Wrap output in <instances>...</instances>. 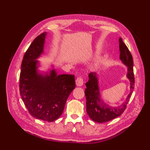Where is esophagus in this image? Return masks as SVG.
<instances>
[{
    "label": "esophagus",
    "instance_id": "1",
    "mask_svg": "<svg viewBox=\"0 0 150 150\" xmlns=\"http://www.w3.org/2000/svg\"><path fill=\"white\" fill-rule=\"evenodd\" d=\"M75 82H76V85H77V86H81L83 85V83H84L83 79H82L81 77H77V79H76Z\"/></svg>",
    "mask_w": 150,
    "mask_h": 150
}]
</instances>
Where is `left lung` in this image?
<instances>
[{"label":"left lung","mask_w":150,"mask_h":150,"mask_svg":"<svg viewBox=\"0 0 150 150\" xmlns=\"http://www.w3.org/2000/svg\"><path fill=\"white\" fill-rule=\"evenodd\" d=\"M120 59L128 67L126 77L130 82V93L126 100L119 106L112 107L104 103L101 100L97 74L95 72L89 73V80L86 83L85 95L86 97V111L91 119L95 122L103 123L120 116L126 110L134 89L135 77L133 74V60L128 47L124 43L122 38H119Z\"/></svg>","instance_id":"1"}]
</instances>
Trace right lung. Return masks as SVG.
<instances>
[{
    "label": "right lung",
    "mask_w": 150,
    "mask_h": 150,
    "mask_svg": "<svg viewBox=\"0 0 150 150\" xmlns=\"http://www.w3.org/2000/svg\"><path fill=\"white\" fill-rule=\"evenodd\" d=\"M46 32L34 39L22 61L19 90L31 116L53 122L62 114L69 94L75 88L73 75H57L55 69L42 74L37 59L44 52Z\"/></svg>",
    "instance_id": "obj_1"
}]
</instances>
